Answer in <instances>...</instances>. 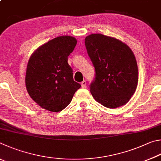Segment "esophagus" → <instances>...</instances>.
I'll return each instance as SVG.
<instances>
[{"label":"esophagus","mask_w":161,"mask_h":161,"mask_svg":"<svg viewBox=\"0 0 161 161\" xmlns=\"http://www.w3.org/2000/svg\"><path fill=\"white\" fill-rule=\"evenodd\" d=\"M81 87H82V88H86V80H83V81H82V82H81Z\"/></svg>","instance_id":"obj_1"}]
</instances>
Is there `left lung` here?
<instances>
[{"label": "left lung", "instance_id": "left-lung-1", "mask_svg": "<svg viewBox=\"0 0 161 161\" xmlns=\"http://www.w3.org/2000/svg\"><path fill=\"white\" fill-rule=\"evenodd\" d=\"M85 44L95 70L90 85L92 97L108 108L125 105L135 92L139 78L133 52L122 42L101 34L86 36Z\"/></svg>", "mask_w": 161, "mask_h": 161}]
</instances>
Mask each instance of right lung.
<instances>
[{"instance_id": "obj_1", "label": "right lung", "mask_w": 161, "mask_h": 161, "mask_svg": "<svg viewBox=\"0 0 161 161\" xmlns=\"http://www.w3.org/2000/svg\"><path fill=\"white\" fill-rule=\"evenodd\" d=\"M77 44L70 36L52 39L39 47L28 61L25 85L31 98L42 108L60 112L81 87L73 80L68 56Z\"/></svg>"}]
</instances>
